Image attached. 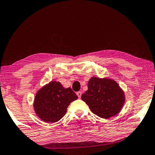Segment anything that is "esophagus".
Returning <instances> with one entry per match:
<instances>
[{
  "label": "esophagus",
  "mask_w": 155,
  "mask_h": 155,
  "mask_svg": "<svg viewBox=\"0 0 155 155\" xmlns=\"http://www.w3.org/2000/svg\"><path fill=\"white\" fill-rule=\"evenodd\" d=\"M76 94H77L78 97H79V98H80V97H81V95H82V92H78L77 93H76Z\"/></svg>",
  "instance_id": "1"
}]
</instances>
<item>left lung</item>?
I'll list each match as a JSON object with an SVG mask.
<instances>
[{
    "instance_id": "obj_1",
    "label": "left lung",
    "mask_w": 155,
    "mask_h": 155,
    "mask_svg": "<svg viewBox=\"0 0 155 155\" xmlns=\"http://www.w3.org/2000/svg\"><path fill=\"white\" fill-rule=\"evenodd\" d=\"M87 87L81 98L95 115L109 119L122 109L126 97L115 80L92 77L88 81Z\"/></svg>"
}]
</instances>
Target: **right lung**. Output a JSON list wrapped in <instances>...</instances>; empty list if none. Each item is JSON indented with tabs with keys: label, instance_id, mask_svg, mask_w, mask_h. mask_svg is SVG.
<instances>
[{
	"label": "right lung",
	"instance_id": "add662e5",
	"mask_svg": "<svg viewBox=\"0 0 155 155\" xmlns=\"http://www.w3.org/2000/svg\"><path fill=\"white\" fill-rule=\"evenodd\" d=\"M78 98L71 87L65 88L61 82L51 81L36 93L34 110L41 120L56 123L65 116L70 104Z\"/></svg>",
	"mask_w": 155,
	"mask_h": 155
}]
</instances>
